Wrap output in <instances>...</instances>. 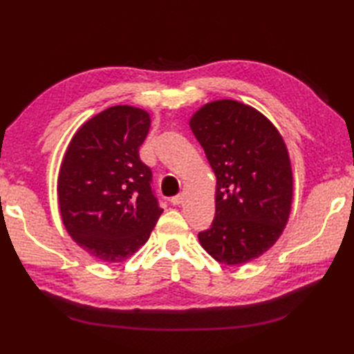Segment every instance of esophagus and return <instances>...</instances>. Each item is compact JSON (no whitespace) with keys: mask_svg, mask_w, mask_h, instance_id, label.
Masks as SVG:
<instances>
[{"mask_svg":"<svg viewBox=\"0 0 354 354\" xmlns=\"http://www.w3.org/2000/svg\"><path fill=\"white\" fill-rule=\"evenodd\" d=\"M183 201H184V196L183 194H178V196H173V198H170V202L173 205H181L183 204Z\"/></svg>","mask_w":354,"mask_h":354,"instance_id":"esophagus-1","label":"esophagus"}]
</instances>
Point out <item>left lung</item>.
Wrapping results in <instances>:
<instances>
[{"mask_svg":"<svg viewBox=\"0 0 354 354\" xmlns=\"http://www.w3.org/2000/svg\"><path fill=\"white\" fill-rule=\"evenodd\" d=\"M216 175L212 228L198 234L202 248L225 265H243L266 252L289 221L293 176L277 127L250 104L207 103L190 118Z\"/></svg>","mask_w":354,"mask_h":354,"instance_id":"left-lung-1","label":"left lung"}]
</instances>
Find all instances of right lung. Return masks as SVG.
Wrapping results in <instances>:
<instances>
[{"instance_id": "1", "label": "right lung", "mask_w": 354, "mask_h": 354, "mask_svg": "<svg viewBox=\"0 0 354 354\" xmlns=\"http://www.w3.org/2000/svg\"><path fill=\"white\" fill-rule=\"evenodd\" d=\"M149 127L147 111L117 104L82 124L64 155L62 222L74 242L102 261L129 259L162 213L150 187L152 170L138 153Z\"/></svg>"}]
</instances>
